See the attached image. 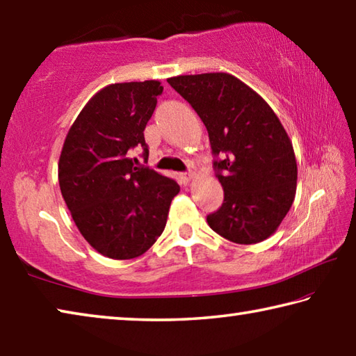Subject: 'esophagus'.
<instances>
[{"instance_id":"34e87169","label":"esophagus","mask_w":356,"mask_h":356,"mask_svg":"<svg viewBox=\"0 0 356 356\" xmlns=\"http://www.w3.org/2000/svg\"><path fill=\"white\" fill-rule=\"evenodd\" d=\"M193 179V172H179V180L182 185H188Z\"/></svg>"}]
</instances>
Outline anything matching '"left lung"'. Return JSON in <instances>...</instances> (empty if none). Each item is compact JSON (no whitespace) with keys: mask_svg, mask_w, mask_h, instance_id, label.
Wrapping results in <instances>:
<instances>
[{"mask_svg":"<svg viewBox=\"0 0 356 356\" xmlns=\"http://www.w3.org/2000/svg\"><path fill=\"white\" fill-rule=\"evenodd\" d=\"M168 83L201 118L216 156L225 201L207 216L209 226L240 245L268 238L297 190L293 147L278 116L250 86L222 72L172 76Z\"/></svg>","mask_w":356,"mask_h":356,"instance_id":"obj_1","label":"left lung"}]
</instances>
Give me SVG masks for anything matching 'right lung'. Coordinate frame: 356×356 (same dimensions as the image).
I'll return each mask as SVG.
<instances>
[{
	"mask_svg": "<svg viewBox=\"0 0 356 356\" xmlns=\"http://www.w3.org/2000/svg\"><path fill=\"white\" fill-rule=\"evenodd\" d=\"M161 92L155 80L100 89L72 124L59 156V186L72 218L86 242L110 259L146 252L180 191L176 180L136 168L129 156L143 147L147 159L144 129Z\"/></svg>",
	"mask_w": 356,
	"mask_h": 356,
	"instance_id": "1",
	"label": "right lung"
}]
</instances>
